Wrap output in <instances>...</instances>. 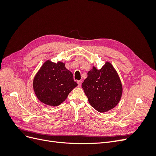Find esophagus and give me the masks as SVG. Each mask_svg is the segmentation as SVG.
<instances>
[{
	"label": "esophagus",
	"mask_w": 156,
	"mask_h": 156,
	"mask_svg": "<svg viewBox=\"0 0 156 156\" xmlns=\"http://www.w3.org/2000/svg\"><path fill=\"white\" fill-rule=\"evenodd\" d=\"M77 84H78V86L79 87H81V84H82V81H81V80H80V81H77Z\"/></svg>",
	"instance_id": "esophagus-1"
}]
</instances>
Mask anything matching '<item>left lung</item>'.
I'll return each mask as SVG.
<instances>
[{
    "instance_id": "obj_1",
    "label": "left lung",
    "mask_w": 156,
    "mask_h": 156,
    "mask_svg": "<svg viewBox=\"0 0 156 156\" xmlns=\"http://www.w3.org/2000/svg\"><path fill=\"white\" fill-rule=\"evenodd\" d=\"M82 88L90 104L100 112L116 107L122 94L120 77L114 67L108 62L100 69L93 66L82 83Z\"/></svg>"
}]
</instances>
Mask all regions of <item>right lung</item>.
Instances as JSON below:
<instances>
[{
    "label": "right lung",
    "mask_w": 156,
    "mask_h": 156,
    "mask_svg": "<svg viewBox=\"0 0 156 156\" xmlns=\"http://www.w3.org/2000/svg\"><path fill=\"white\" fill-rule=\"evenodd\" d=\"M77 86L73 73L61 62L56 64L47 60L33 80V88L37 99L51 106L60 105Z\"/></svg>",
    "instance_id": "obj_1"
}]
</instances>
